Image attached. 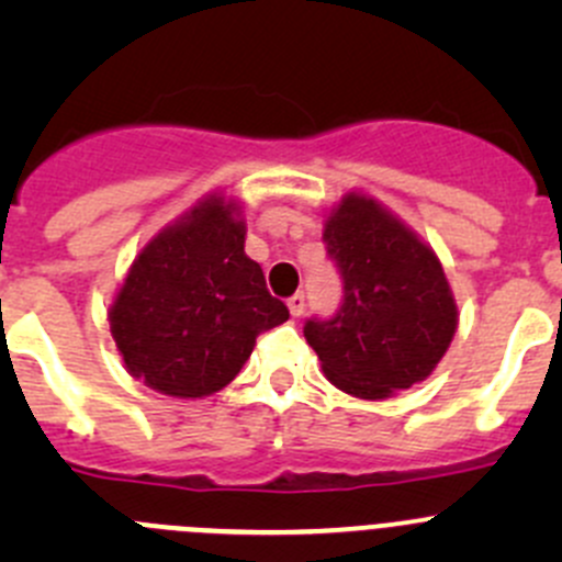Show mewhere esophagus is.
Wrapping results in <instances>:
<instances>
[{"label": "esophagus", "mask_w": 562, "mask_h": 562, "mask_svg": "<svg viewBox=\"0 0 562 562\" xmlns=\"http://www.w3.org/2000/svg\"><path fill=\"white\" fill-rule=\"evenodd\" d=\"M288 310H291L293 317H299L304 313V293H293L291 299H288Z\"/></svg>", "instance_id": "obj_1"}]
</instances>
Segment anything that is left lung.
<instances>
[{
	"instance_id": "1",
	"label": "left lung",
	"mask_w": 562,
	"mask_h": 562,
	"mask_svg": "<svg viewBox=\"0 0 562 562\" xmlns=\"http://www.w3.org/2000/svg\"><path fill=\"white\" fill-rule=\"evenodd\" d=\"M323 217V241L345 280L339 313L304 326L323 375L370 402L427 381L459 323L435 249L361 190L345 192Z\"/></svg>"
}]
</instances>
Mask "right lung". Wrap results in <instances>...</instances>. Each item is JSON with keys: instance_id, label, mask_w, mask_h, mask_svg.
Masks as SVG:
<instances>
[{"instance_id": "add662e5", "label": "right lung", "mask_w": 562, "mask_h": 562, "mask_svg": "<svg viewBox=\"0 0 562 562\" xmlns=\"http://www.w3.org/2000/svg\"><path fill=\"white\" fill-rule=\"evenodd\" d=\"M245 209L206 192L157 231L108 307L124 370L173 400H203L241 372L255 337L291 313L245 252Z\"/></svg>"}]
</instances>
